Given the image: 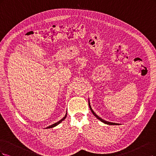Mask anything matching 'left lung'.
Segmentation results:
<instances>
[{
	"label": "left lung",
	"mask_w": 156,
	"mask_h": 156,
	"mask_svg": "<svg viewBox=\"0 0 156 156\" xmlns=\"http://www.w3.org/2000/svg\"><path fill=\"white\" fill-rule=\"evenodd\" d=\"M89 108H90V109H91V112L93 113V114L94 115L95 117H96L98 119H99L100 121H102V122H104V123H105V124H109V125H119V124H116V123H113V122H108V121H105V120H103L102 119H101L100 117H99L98 115L95 113L94 112H93V110L92 109V108H91V105H90V103H89Z\"/></svg>",
	"instance_id": "obj_1"
}]
</instances>
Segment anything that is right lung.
<instances>
[{
	"mask_svg": "<svg viewBox=\"0 0 156 156\" xmlns=\"http://www.w3.org/2000/svg\"><path fill=\"white\" fill-rule=\"evenodd\" d=\"M66 117H67V113H66V115H65V116L62 119V120H59V121H58V122H56V123H55V124H53L52 125H51V126H49L48 127H47V128H53V127H55V126H57L58 124H59L60 122H62V121H63V120L65 119V118H66Z\"/></svg>",
	"mask_w": 156,
	"mask_h": 156,
	"instance_id": "1",
	"label": "right lung"
}]
</instances>
